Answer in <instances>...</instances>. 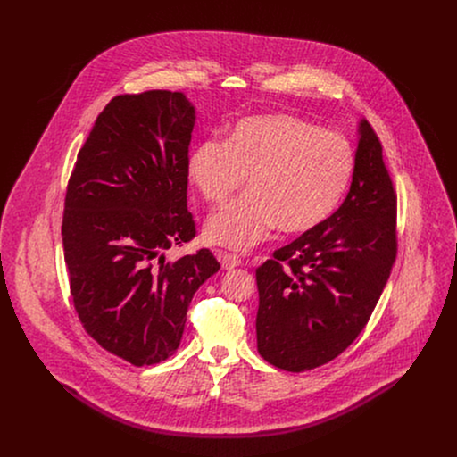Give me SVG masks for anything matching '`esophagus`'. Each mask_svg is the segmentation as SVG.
<instances>
[{
  "mask_svg": "<svg viewBox=\"0 0 457 457\" xmlns=\"http://www.w3.org/2000/svg\"><path fill=\"white\" fill-rule=\"evenodd\" d=\"M218 259L221 262V267L223 269H232L236 265L241 263V259L234 253H228V252H218Z\"/></svg>",
  "mask_w": 457,
  "mask_h": 457,
  "instance_id": "obj_1",
  "label": "esophagus"
}]
</instances>
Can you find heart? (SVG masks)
Listing matches in <instances>:
<instances>
[{
    "label": "heart",
    "mask_w": 457,
    "mask_h": 457,
    "mask_svg": "<svg viewBox=\"0 0 457 457\" xmlns=\"http://www.w3.org/2000/svg\"><path fill=\"white\" fill-rule=\"evenodd\" d=\"M353 174V151L334 131L294 116L239 120L225 140H204L188 158V178L209 204H223L248 178L250 192L209 218L205 237L234 250L315 230L337 207Z\"/></svg>",
    "instance_id": "heart-1"
}]
</instances>
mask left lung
<instances>
[{
  "label": "left lung",
  "mask_w": 457,
  "mask_h": 457,
  "mask_svg": "<svg viewBox=\"0 0 457 457\" xmlns=\"http://www.w3.org/2000/svg\"><path fill=\"white\" fill-rule=\"evenodd\" d=\"M350 192L315 230L257 267V345L285 371L315 370L345 352L368 324L397 257V195L368 121Z\"/></svg>",
  "instance_id": "obj_1"
}]
</instances>
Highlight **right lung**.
<instances>
[{"label": "right lung", "instance_id": "right-lung-1", "mask_svg": "<svg viewBox=\"0 0 457 457\" xmlns=\"http://www.w3.org/2000/svg\"><path fill=\"white\" fill-rule=\"evenodd\" d=\"M195 111L183 93L114 96L98 114L66 185L63 250L84 330L133 366L174 355L196 288L220 269L187 207Z\"/></svg>", "mask_w": 457, "mask_h": 457}]
</instances>
